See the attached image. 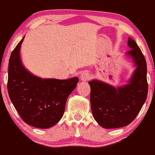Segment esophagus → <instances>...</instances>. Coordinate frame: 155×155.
Listing matches in <instances>:
<instances>
[{
    "instance_id": "34e87169",
    "label": "esophagus",
    "mask_w": 155,
    "mask_h": 155,
    "mask_svg": "<svg viewBox=\"0 0 155 155\" xmlns=\"http://www.w3.org/2000/svg\"><path fill=\"white\" fill-rule=\"evenodd\" d=\"M91 78V76L89 73L88 72H86V71H84V73L81 74V81L83 82H86L88 81V80H90Z\"/></svg>"
}]
</instances>
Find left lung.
Returning <instances> with one entry per match:
<instances>
[{
  "mask_svg": "<svg viewBox=\"0 0 155 155\" xmlns=\"http://www.w3.org/2000/svg\"><path fill=\"white\" fill-rule=\"evenodd\" d=\"M126 52L136 67L131 78L125 86L118 88L98 80H92L91 104L93 116L104 128H121L134 120L147 96V63L140 48L130 38Z\"/></svg>",
  "mask_w": 155,
  "mask_h": 155,
  "instance_id": "left-lung-1",
  "label": "left lung"
}]
</instances>
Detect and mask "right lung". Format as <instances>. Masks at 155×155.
Here are the masks:
<instances>
[{"label": "right lung", "mask_w": 155, "mask_h": 155, "mask_svg": "<svg viewBox=\"0 0 155 155\" xmlns=\"http://www.w3.org/2000/svg\"><path fill=\"white\" fill-rule=\"evenodd\" d=\"M24 38L9 60L8 94L26 124L38 128H51L62 117L67 97L77 87L78 78H41L30 73L23 66L19 55Z\"/></svg>", "instance_id": "add662e5"}]
</instances>
